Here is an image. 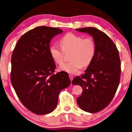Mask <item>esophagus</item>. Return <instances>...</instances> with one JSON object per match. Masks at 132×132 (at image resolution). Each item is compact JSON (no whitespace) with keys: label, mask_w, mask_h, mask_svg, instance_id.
<instances>
[{"label":"esophagus","mask_w":132,"mask_h":132,"mask_svg":"<svg viewBox=\"0 0 132 132\" xmlns=\"http://www.w3.org/2000/svg\"><path fill=\"white\" fill-rule=\"evenodd\" d=\"M69 77H70V79L71 81L73 80V75H71V74H69Z\"/></svg>","instance_id":"obj_1"}]
</instances>
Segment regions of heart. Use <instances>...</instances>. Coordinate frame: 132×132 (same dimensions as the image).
<instances>
[{"label":"heart","mask_w":132,"mask_h":132,"mask_svg":"<svg viewBox=\"0 0 132 132\" xmlns=\"http://www.w3.org/2000/svg\"><path fill=\"white\" fill-rule=\"evenodd\" d=\"M61 48L57 45L50 47V54L52 59L61 65L63 62L64 52L71 51L69 60L70 61L59 67L62 71L76 74L82 66H87L91 63L96 52V44L92 37L83 38L73 33H68L60 40Z\"/></svg>","instance_id":"obj_1"}]
</instances>
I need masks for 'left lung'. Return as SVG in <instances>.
Returning a JSON list of instances; mask_svg holds the SVG:
<instances>
[{"label":"left lung","instance_id":"left-lung-1","mask_svg":"<svg viewBox=\"0 0 132 132\" xmlns=\"http://www.w3.org/2000/svg\"><path fill=\"white\" fill-rule=\"evenodd\" d=\"M92 36L96 44L94 58L84 74L77 76L73 85H81L82 93L77 99L81 109L95 113L105 109L112 101L121 77V60L118 50L112 40L97 28L76 29Z\"/></svg>","mask_w":132,"mask_h":132}]
</instances>
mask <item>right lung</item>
I'll return each mask as SVG.
<instances>
[{"instance_id":"add662e5","label":"right lung","mask_w":132,"mask_h":132,"mask_svg":"<svg viewBox=\"0 0 132 132\" xmlns=\"http://www.w3.org/2000/svg\"><path fill=\"white\" fill-rule=\"evenodd\" d=\"M61 29L42 26L23 34L11 56V82L22 104L37 115L55 109L61 90L70 80L65 71L55 73L56 64L50 54V43Z\"/></svg>"}]
</instances>
